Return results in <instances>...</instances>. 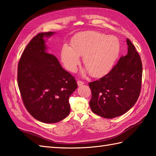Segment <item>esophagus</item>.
Masks as SVG:
<instances>
[{
    "instance_id": "esophagus-1",
    "label": "esophagus",
    "mask_w": 156,
    "mask_h": 156,
    "mask_svg": "<svg viewBox=\"0 0 156 156\" xmlns=\"http://www.w3.org/2000/svg\"><path fill=\"white\" fill-rule=\"evenodd\" d=\"M77 84H78V87H80V86L83 85L84 83L82 81H80V80H78L77 81Z\"/></svg>"
}]
</instances>
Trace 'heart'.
Returning a JSON list of instances; mask_svg holds the SVG:
<instances>
[{
  "mask_svg": "<svg viewBox=\"0 0 156 156\" xmlns=\"http://www.w3.org/2000/svg\"><path fill=\"white\" fill-rule=\"evenodd\" d=\"M72 46L63 45L61 58L68 70L74 72L83 56V64L94 77L103 76L111 70L120 53V42L113 35L94 31L81 32L74 36Z\"/></svg>",
  "mask_w": 156,
  "mask_h": 156,
  "instance_id": "1",
  "label": "heart"
}]
</instances>
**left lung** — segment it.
I'll return each instance as SVG.
<instances>
[{
  "label": "left lung",
  "mask_w": 156,
  "mask_h": 156,
  "mask_svg": "<svg viewBox=\"0 0 156 156\" xmlns=\"http://www.w3.org/2000/svg\"><path fill=\"white\" fill-rule=\"evenodd\" d=\"M128 52L121 56L108 74L88 84L92 92V111L112 119L125 114L137 102L140 94L142 64L140 55L127 39Z\"/></svg>",
  "instance_id": "obj_1"
}]
</instances>
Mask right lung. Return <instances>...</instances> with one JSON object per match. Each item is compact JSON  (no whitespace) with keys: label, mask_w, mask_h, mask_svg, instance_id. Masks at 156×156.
I'll return each mask as SVG.
<instances>
[{"label":"right lung","mask_w":156,"mask_h":156,"mask_svg":"<svg viewBox=\"0 0 156 156\" xmlns=\"http://www.w3.org/2000/svg\"><path fill=\"white\" fill-rule=\"evenodd\" d=\"M54 32L40 33L23 51L18 64L17 81L23 103L37 120L58 122L70 112L69 97L78 87L75 78L47 52L45 38Z\"/></svg>","instance_id":"add662e5"}]
</instances>
